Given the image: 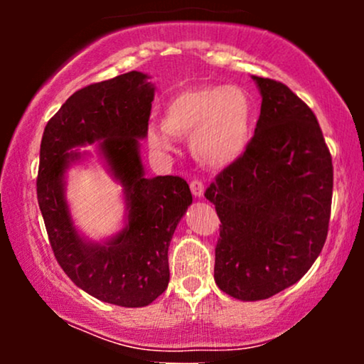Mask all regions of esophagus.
<instances>
[{
  "mask_svg": "<svg viewBox=\"0 0 364 364\" xmlns=\"http://www.w3.org/2000/svg\"><path fill=\"white\" fill-rule=\"evenodd\" d=\"M190 190L191 193L200 198V196H203V191H205V185H203L202 179H193V181L190 183Z\"/></svg>",
  "mask_w": 364,
  "mask_h": 364,
  "instance_id": "esophagus-1",
  "label": "esophagus"
}]
</instances>
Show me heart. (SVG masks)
<instances>
[{
    "label": "heart",
    "mask_w": 364,
    "mask_h": 364,
    "mask_svg": "<svg viewBox=\"0 0 364 364\" xmlns=\"http://www.w3.org/2000/svg\"><path fill=\"white\" fill-rule=\"evenodd\" d=\"M255 104L235 85L188 87L173 94L162 109V129L147 132L149 147L169 152L171 139L191 135V152L208 168H225L248 150L253 139Z\"/></svg>",
    "instance_id": "b5f03b06"
}]
</instances>
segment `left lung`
Here are the masks:
<instances>
[{
    "label": "left lung",
    "instance_id": "obj_1",
    "mask_svg": "<svg viewBox=\"0 0 364 364\" xmlns=\"http://www.w3.org/2000/svg\"><path fill=\"white\" fill-rule=\"evenodd\" d=\"M253 80L262 109L252 144L205 191L220 219L215 284L241 301L270 298L310 270L327 240L333 188L313 111L284 83Z\"/></svg>",
    "mask_w": 364,
    "mask_h": 364
}]
</instances>
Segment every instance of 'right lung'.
I'll list each match as a JSON object with an SVG mask.
<instances>
[{
  "instance_id": "add662e5",
  "label": "right lung",
  "mask_w": 364,
  "mask_h": 364,
  "mask_svg": "<svg viewBox=\"0 0 364 364\" xmlns=\"http://www.w3.org/2000/svg\"><path fill=\"white\" fill-rule=\"evenodd\" d=\"M152 101V83L140 72L90 83L66 99L41 140L37 202L54 257L80 289L127 308L147 306L166 291L171 237L193 200L183 178L144 176L139 139L147 136ZM94 141L129 203L127 228L104 245L77 236L62 196L64 171L80 156L68 150Z\"/></svg>"
}]
</instances>
